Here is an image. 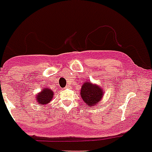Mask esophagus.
<instances>
[{"label":"esophagus","instance_id":"obj_1","mask_svg":"<svg viewBox=\"0 0 152 152\" xmlns=\"http://www.w3.org/2000/svg\"><path fill=\"white\" fill-rule=\"evenodd\" d=\"M70 88V85H67V86H66V88Z\"/></svg>","mask_w":152,"mask_h":152}]
</instances>
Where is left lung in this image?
<instances>
[{
    "label": "left lung",
    "instance_id": "left-lung-1",
    "mask_svg": "<svg viewBox=\"0 0 152 152\" xmlns=\"http://www.w3.org/2000/svg\"><path fill=\"white\" fill-rule=\"evenodd\" d=\"M104 89L91 81H85L81 86V96L87 106L94 107L103 98Z\"/></svg>",
    "mask_w": 152,
    "mask_h": 152
}]
</instances>
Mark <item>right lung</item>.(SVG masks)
<instances>
[{"label":"right lung","instance_id":"obj_1","mask_svg":"<svg viewBox=\"0 0 152 152\" xmlns=\"http://www.w3.org/2000/svg\"><path fill=\"white\" fill-rule=\"evenodd\" d=\"M36 96L37 97L35 98V99L37 103L42 105V104H48L52 100L53 96H54V92L51 89L46 88H44L43 90H41V91L38 93Z\"/></svg>","mask_w":152,"mask_h":152}]
</instances>
